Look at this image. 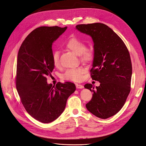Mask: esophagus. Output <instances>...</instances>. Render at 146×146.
<instances>
[{"label": "esophagus", "instance_id": "esophagus-1", "mask_svg": "<svg viewBox=\"0 0 146 146\" xmlns=\"http://www.w3.org/2000/svg\"><path fill=\"white\" fill-rule=\"evenodd\" d=\"M76 88H80V89H82V88H84V86H83V85H82V84H76Z\"/></svg>", "mask_w": 146, "mask_h": 146}]
</instances>
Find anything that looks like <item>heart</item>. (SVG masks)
Segmentation results:
<instances>
[{
  "instance_id": "1",
  "label": "heart",
  "mask_w": 146,
  "mask_h": 146,
  "mask_svg": "<svg viewBox=\"0 0 146 146\" xmlns=\"http://www.w3.org/2000/svg\"><path fill=\"white\" fill-rule=\"evenodd\" d=\"M64 46L79 55L82 60L88 62L93 58V52L86 49V45L84 42L77 38H72L66 42ZM59 53L58 50L54 51L52 54V62L55 66L59 64ZM84 70L82 68L70 69L66 70L62 75V78L66 80L78 82L82 80Z\"/></svg>"
}]
</instances>
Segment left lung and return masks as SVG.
<instances>
[{"instance_id": "1", "label": "left lung", "mask_w": 146, "mask_h": 146, "mask_svg": "<svg viewBox=\"0 0 146 146\" xmlns=\"http://www.w3.org/2000/svg\"><path fill=\"white\" fill-rule=\"evenodd\" d=\"M76 29L92 39L91 76L100 83L96 88L91 84L84 85L93 92L86 107L96 116L107 119L122 109L130 91L132 67L129 52L122 39L104 24H78Z\"/></svg>"}]
</instances>
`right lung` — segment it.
Instances as JSON below:
<instances>
[{
  "instance_id": "add662e5",
  "label": "right lung",
  "mask_w": 146,
  "mask_h": 146,
  "mask_svg": "<svg viewBox=\"0 0 146 146\" xmlns=\"http://www.w3.org/2000/svg\"><path fill=\"white\" fill-rule=\"evenodd\" d=\"M67 27H40L22 43L17 55L16 88L27 112L36 120L52 122L63 112L69 97L76 90L71 82L48 84L46 76L54 69L52 44Z\"/></svg>"
}]
</instances>
